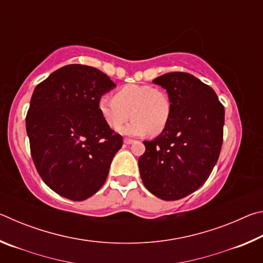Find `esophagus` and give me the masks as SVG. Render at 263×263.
Returning a JSON list of instances; mask_svg holds the SVG:
<instances>
[{
  "mask_svg": "<svg viewBox=\"0 0 263 263\" xmlns=\"http://www.w3.org/2000/svg\"><path fill=\"white\" fill-rule=\"evenodd\" d=\"M133 142H135V140L128 139V138H125V139H124V144H126V145H131V144H133Z\"/></svg>",
  "mask_w": 263,
  "mask_h": 263,
  "instance_id": "34e87169",
  "label": "esophagus"
}]
</instances>
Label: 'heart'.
I'll return each mask as SVG.
<instances>
[{
  "instance_id": "1",
  "label": "heart",
  "mask_w": 263,
  "mask_h": 263,
  "mask_svg": "<svg viewBox=\"0 0 263 263\" xmlns=\"http://www.w3.org/2000/svg\"><path fill=\"white\" fill-rule=\"evenodd\" d=\"M99 110L108 125L118 130L128 118H133L122 133L126 136H153L161 133L171 122L173 105L167 92L147 84H126L114 97L103 96Z\"/></svg>"
}]
</instances>
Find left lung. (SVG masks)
<instances>
[{"mask_svg": "<svg viewBox=\"0 0 263 263\" xmlns=\"http://www.w3.org/2000/svg\"><path fill=\"white\" fill-rule=\"evenodd\" d=\"M153 82L167 90L173 112L159 137L144 141L138 164L149 193L176 201L210 176L220 154L225 110L215 90L191 74L167 73Z\"/></svg>", "mask_w": 263, "mask_h": 263, "instance_id": "1", "label": "left lung"}]
</instances>
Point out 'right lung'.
<instances>
[{
	"instance_id": "add662e5",
	"label": "right lung",
	"mask_w": 263,
	"mask_h": 263,
	"mask_svg": "<svg viewBox=\"0 0 263 263\" xmlns=\"http://www.w3.org/2000/svg\"><path fill=\"white\" fill-rule=\"evenodd\" d=\"M116 84L100 69L64 66L34 88L26 133L34 166L57 194L84 201L101 189L123 138L102 118L99 101Z\"/></svg>"
}]
</instances>
